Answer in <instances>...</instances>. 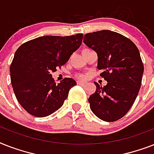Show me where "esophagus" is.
<instances>
[{
  "label": "esophagus",
  "mask_w": 154,
  "mask_h": 154,
  "mask_svg": "<svg viewBox=\"0 0 154 154\" xmlns=\"http://www.w3.org/2000/svg\"><path fill=\"white\" fill-rule=\"evenodd\" d=\"M77 84H78V85H85V82H83V81H77Z\"/></svg>",
  "instance_id": "1"
}]
</instances>
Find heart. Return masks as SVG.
<instances>
[{"label": "heart", "mask_w": 154, "mask_h": 154, "mask_svg": "<svg viewBox=\"0 0 154 154\" xmlns=\"http://www.w3.org/2000/svg\"><path fill=\"white\" fill-rule=\"evenodd\" d=\"M80 77H82V78H83V77H85V76L84 75H81V76H80Z\"/></svg>", "instance_id": "b5f03b06"}]
</instances>
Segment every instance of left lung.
Wrapping results in <instances>:
<instances>
[{"label":"left lung","mask_w":154,"mask_h":154,"mask_svg":"<svg viewBox=\"0 0 154 154\" xmlns=\"http://www.w3.org/2000/svg\"><path fill=\"white\" fill-rule=\"evenodd\" d=\"M85 44L97 54V69L107 82L89 97L92 112L105 122L124 117L136 100L144 72L140 53L134 42L110 30L89 32Z\"/></svg>","instance_id":"8db88e82"}]
</instances>
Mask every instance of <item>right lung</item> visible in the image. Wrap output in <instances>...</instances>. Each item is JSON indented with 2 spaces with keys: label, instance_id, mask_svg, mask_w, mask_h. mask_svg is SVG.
<instances>
[{
  "label": "right lung",
  "instance_id": "right-lung-1",
  "mask_svg": "<svg viewBox=\"0 0 154 154\" xmlns=\"http://www.w3.org/2000/svg\"><path fill=\"white\" fill-rule=\"evenodd\" d=\"M83 34L44 36L21 45L10 66L11 83L20 105L29 114L47 117L59 109L77 85L66 77L56 85L51 72L65 65L82 45Z\"/></svg>",
  "mask_w": 154,
  "mask_h": 154
}]
</instances>
